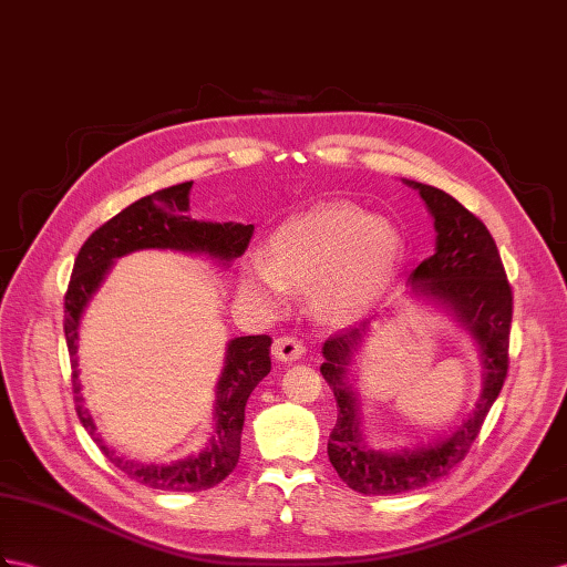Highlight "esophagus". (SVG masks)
<instances>
[{
	"label": "esophagus",
	"mask_w": 567,
	"mask_h": 567,
	"mask_svg": "<svg viewBox=\"0 0 567 567\" xmlns=\"http://www.w3.org/2000/svg\"><path fill=\"white\" fill-rule=\"evenodd\" d=\"M272 354L278 361H285V364H289V361H297L301 359L303 354V342L295 336H282L272 342Z\"/></svg>",
	"instance_id": "34e87169"
}]
</instances>
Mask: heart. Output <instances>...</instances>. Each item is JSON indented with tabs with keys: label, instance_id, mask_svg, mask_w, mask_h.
I'll return each mask as SVG.
<instances>
[{
	"label": "heart",
	"instance_id": "obj_1",
	"mask_svg": "<svg viewBox=\"0 0 567 567\" xmlns=\"http://www.w3.org/2000/svg\"><path fill=\"white\" fill-rule=\"evenodd\" d=\"M400 231L352 206H321L287 220L270 237L268 258L244 268V289L278 309L289 287H311V303L328 321H344L379 297L400 266Z\"/></svg>",
	"mask_w": 567,
	"mask_h": 567
}]
</instances>
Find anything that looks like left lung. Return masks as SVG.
<instances>
[{
    "instance_id": "8db88e82",
    "label": "left lung",
    "mask_w": 567,
    "mask_h": 567,
    "mask_svg": "<svg viewBox=\"0 0 567 567\" xmlns=\"http://www.w3.org/2000/svg\"><path fill=\"white\" fill-rule=\"evenodd\" d=\"M422 194L433 215L435 254L412 275V292L439 301L467 328L484 359V390L476 410L445 439L402 450H375L361 439L359 402L347 385V367L364 340L371 321L347 328L323 344V379L338 400V422L330 431L328 457L342 482L364 496H390L439 482L470 453L484 419L496 402L507 375L513 289L507 282L498 246L474 213L441 188L404 179Z\"/></svg>"
}]
</instances>
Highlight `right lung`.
Returning <instances> with one entry per match:
<instances>
[{
    "label": "right lung",
    "mask_w": 567,
    "mask_h": 567,
    "mask_svg": "<svg viewBox=\"0 0 567 567\" xmlns=\"http://www.w3.org/2000/svg\"><path fill=\"white\" fill-rule=\"evenodd\" d=\"M194 182L163 188L151 196H143L132 206L124 208L97 227L85 239L74 260L69 289L64 295V336L71 357V379H74V402L76 414L83 429L103 450L105 457L122 470L134 482L159 488V491H206L237 467L241 450V426L244 408L251 390L270 373V344L268 336H246L235 338L227 344L225 369L217 381L215 400V433L206 450L198 455H188L172 464H143L117 455L105 445L93 424V416L83 408L81 383H79V361L76 342L79 326L85 303L103 285L105 275L117 258L141 251V249H169L184 254H203L217 258L220 264L239 258L251 241L254 225L241 223H206L188 217V192Z\"/></svg>",
    "instance_id": "obj_1"
}]
</instances>
